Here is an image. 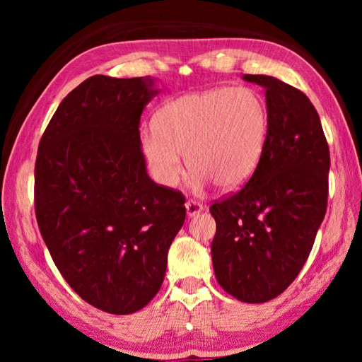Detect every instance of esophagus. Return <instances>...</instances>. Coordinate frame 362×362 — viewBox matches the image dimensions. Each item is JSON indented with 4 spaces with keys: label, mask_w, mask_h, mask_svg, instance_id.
<instances>
[{
    "label": "esophagus",
    "mask_w": 362,
    "mask_h": 362,
    "mask_svg": "<svg viewBox=\"0 0 362 362\" xmlns=\"http://www.w3.org/2000/svg\"><path fill=\"white\" fill-rule=\"evenodd\" d=\"M185 207H187L188 217H194L196 214H199L201 211H203V204L198 203V201H194V199H188L185 203Z\"/></svg>",
    "instance_id": "obj_1"
}]
</instances>
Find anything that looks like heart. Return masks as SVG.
<instances>
[{"instance_id":"b5f03b06","label":"heart","mask_w":362,"mask_h":362,"mask_svg":"<svg viewBox=\"0 0 362 362\" xmlns=\"http://www.w3.org/2000/svg\"><path fill=\"white\" fill-rule=\"evenodd\" d=\"M156 119L140 131L153 175L161 185L175 187L187 153L189 182L198 192L212 182L223 189L246 183L262 161L269 129L265 99L244 86L174 97Z\"/></svg>"}]
</instances>
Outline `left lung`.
I'll list each match as a JSON object with an SVG mask.
<instances>
[{
  "label": "left lung",
  "instance_id": "obj_1",
  "mask_svg": "<svg viewBox=\"0 0 362 362\" xmlns=\"http://www.w3.org/2000/svg\"><path fill=\"white\" fill-rule=\"evenodd\" d=\"M268 139L247 183L211 206L218 284L241 302H268L298 276L326 216L330 155L320 115L302 90L267 75Z\"/></svg>",
  "mask_w": 362,
  "mask_h": 362
}]
</instances>
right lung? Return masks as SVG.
Returning <instances> with one entry per match:
<instances>
[{"mask_svg": "<svg viewBox=\"0 0 362 362\" xmlns=\"http://www.w3.org/2000/svg\"><path fill=\"white\" fill-rule=\"evenodd\" d=\"M151 78L95 75L60 103L40 140L35 214L54 263L84 302L131 315L156 296L185 196L158 185L140 150Z\"/></svg>", "mask_w": 362, "mask_h": 362, "instance_id": "1", "label": "right lung"}]
</instances>
